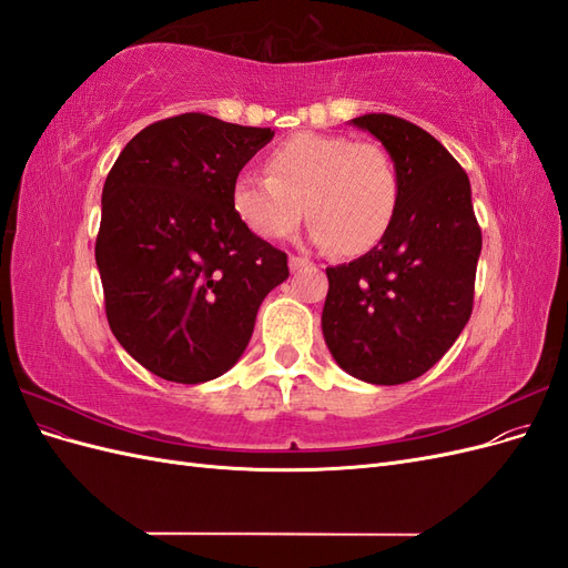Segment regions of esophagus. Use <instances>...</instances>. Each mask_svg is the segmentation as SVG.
<instances>
[{"label":"esophagus","instance_id":"1","mask_svg":"<svg viewBox=\"0 0 568 568\" xmlns=\"http://www.w3.org/2000/svg\"><path fill=\"white\" fill-rule=\"evenodd\" d=\"M307 265H313L311 261H307V257L288 255V267H291V272H298V270H303V267H307Z\"/></svg>","mask_w":568,"mask_h":568}]
</instances>
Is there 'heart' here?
Returning a JSON list of instances; mask_svg holds the SVG:
<instances>
[{
	"label": "heart",
	"instance_id": "heart-1",
	"mask_svg": "<svg viewBox=\"0 0 568 568\" xmlns=\"http://www.w3.org/2000/svg\"><path fill=\"white\" fill-rule=\"evenodd\" d=\"M265 170L239 175L232 201L246 227L270 242L307 215L317 246L359 255L382 242L398 209V170L376 142L298 132L267 153Z\"/></svg>",
	"mask_w": 568,
	"mask_h": 568
}]
</instances>
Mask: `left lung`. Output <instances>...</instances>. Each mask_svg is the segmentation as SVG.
<instances>
[{"label": "left lung", "mask_w": 568, "mask_h": 568, "mask_svg": "<svg viewBox=\"0 0 568 568\" xmlns=\"http://www.w3.org/2000/svg\"><path fill=\"white\" fill-rule=\"evenodd\" d=\"M353 125L386 146L400 194L379 244L326 267L322 332L355 379L395 386L432 369L469 322L480 227L469 178L436 136L390 113Z\"/></svg>", "instance_id": "8db88e82"}]
</instances>
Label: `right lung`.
Returning <instances> with one entry per match:
<instances>
[{
    "label": "right lung",
    "instance_id": "1",
    "mask_svg": "<svg viewBox=\"0 0 568 568\" xmlns=\"http://www.w3.org/2000/svg\"><path fill=\"white\" fill-rule=\"evenodd\" d=\"M274 136L205 113L156 120L120 151L101 194L97 265L113 336L165 382L225 374L286 253L234 211V180Z\"/></svg>",
    "mask_w": 568,
    "mask_h": 568
}]
</instances>
